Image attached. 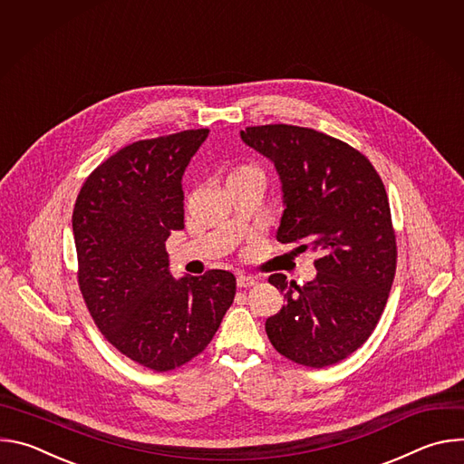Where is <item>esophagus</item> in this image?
<instances>
[{"mask_svg":"<svg viewBox=\"0 0 464 464\" xmlns=\"http://www.w3.org/2000/svg\"><path fill=\"white\" fill-rule=\"evenodd\" d=\"M237 285H238V288H251V286H255V285H256V279H255V277H251V276H244V274H240V276L237 277Z\"/></svg>","mask_w":464,"mask_h":464,"instance_id":"obj_1","label":"esophagus"}]
</instances>
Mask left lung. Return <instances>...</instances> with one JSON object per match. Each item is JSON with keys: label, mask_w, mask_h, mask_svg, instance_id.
Wrapping results in <instances>:
<instances>
[{"label": "left lung", "mask_w": 464, "mask_h": 464, "mask_svg": "<svg viewBox=\"0 0 464 464\" xmlns=\"http://www.w3.org/2000/svg\"><path fill=\"white\" fill-rule=\"evenodd\" d=\"M240 138L279 174L285 211L277 240L301 242L297 249L317 255V276L303 286L283 274L270 277L286 292V304L266 319V334L295 363H338L371 336L394 279L385 187L363 154L317 130L249 126Z\"/></svg>", "instance_id": "8db88e82"}]
</instances>
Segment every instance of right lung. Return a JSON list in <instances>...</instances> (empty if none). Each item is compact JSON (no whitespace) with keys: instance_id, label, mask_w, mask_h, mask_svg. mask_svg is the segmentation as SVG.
Segmentation results:
<instances>
[{"instance_id":"1","label":"right lung","mask_w":464,"mask_h":464,"mask_svg":"<svg viewBox=\"0 0 464 464\" xmlns=\"http://www.w3.org/2000/svg\"><path fill=\"white\" fill-rule=\"evenodd\" d=\"M209 130L131 143L84 181L73 235L79 285L104 338L124 356L170 371L200 354L237 292L235 276L211 270L174 279L165 242L183 229L181 178Z\"/></svg>"}]
</instances>
